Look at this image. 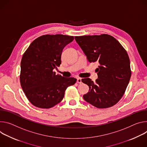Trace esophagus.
Wrapping results in <instances>:
<instances>
[{"instance_id":"obj_1","label":"esophagus","mask_w":147,"mask_h":147,"mask_svg":"<svg viewBox=\"0 0 147 147\" xmlns=\"http://www.w3.org/2000/svg\"><path fill=\"white\" fill-rule=\"evenodd\" d=\"M77 83L78 84H82V79L80 78H77Z\"/></svg>"}]
</instances>
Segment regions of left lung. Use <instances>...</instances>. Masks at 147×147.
<instances>
[{
    "label": "left lung",
    "mask_w": 147,
    "mask_h": 147,
    "mask_svg": "<svg viewBox=\"0 0 147 147\" xmlns=\"http://www.w3.org/2000/svg\"><path fill=\"white\" fill-rule=\"evenodd\" d=\"M75 39L88 61L100 65L96 69L98 79L95 82L90 78L82 79L90 90L84 99L99 109L115 105L124 95L131 75L126 50L115 38L106 34L75 36Z\"/></svg>",
    "instance_id": "left-lung-1"
}]
</instances>
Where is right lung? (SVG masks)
<instances>
[{
	"instance_id": "add662e5",
	"label": "right lung",
	"mask_w": 147,
	"mask_h": 147,
	"mask_svg": "<svg viewBox=\"0 0 147 147\" xmlns=\"http://www.w3.org/2000/svg\"><path fill=\"white\" fill-rule=\"evenodd\" d=\"M74 36L62 34L41 36L32 41L21 61L20 81L30 102L41 109H50L63 99L67 88L76 79L56 75L54 69L61 63L65 46Z\"/></svg>"
}]
</instances>
